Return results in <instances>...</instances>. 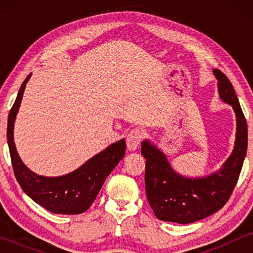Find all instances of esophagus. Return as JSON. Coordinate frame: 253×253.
<instances>
[{
    "label": "esophagus",
    "instance_id": "1",
    "mask_svg": "<svg viewBox=\"0 0 253 253\" xmlns=\"http://www.w3.org/2000/svg\"><path fill=\"white\" fill-rule=\"evenodd\" d=\"M144 138V133L143 131L139 129L132 130L131 132L126 136V147L127 150L133 152L136 151L138 147H139L140 141L143 140Z\"/></svg>",
    "mask_w": 253,
    "mask_h": 253
}]
</instances>
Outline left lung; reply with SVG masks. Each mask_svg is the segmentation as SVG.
<instances>
[{
  "mask_svg": "<svg viewBox=\"0 0 253 253\" xmlns=\"http://www.w3.org/2000/svg\"><path fill=\"white\" fill-rule=\"evenodd\" d=\"M213 75L220 100L233 108L236 119L233 152L217 170L204 176L182 175L157 145L150 139L141 141L147 200L162 221L185 224L212 215L228 202L240 176L248 150L247 121L229 79L217 69Z\"/></svg>",
  "mask_w": 253,
  "mask_h": 253,
  "instance_id": "1",
  "label": "left lung"
}]
</instances>
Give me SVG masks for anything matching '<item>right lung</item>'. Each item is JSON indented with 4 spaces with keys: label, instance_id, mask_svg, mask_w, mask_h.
Segmentation results:
<instances>
[{
    "label": "right lung",
    "instance_id": "1",
    "mask_svg": "<svg viewBox=\"0 0 253 253\" xmlns=\"http://www.w3.org/2000/svg\"><path fill=\"white\" fill-rule=\"evenodd\" d=\"M29 75L20 86L8 117V139L13 171L23 191L40 206L55 214H81L89 209L113 169L126 154V140L120 139L88 159L81 167L62 176L48 177L31 170L20 159L13 140L17 114L25 91Z\"/></svg>",
    "mask_w": 253,
    "mask_h": 253
}]
</instances>
